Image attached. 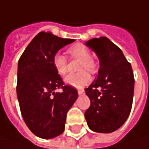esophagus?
Returning a JSON list of instances; mask_svg holds the SVG:
<instances>
[{
    "mask_svg": "<svg viewBox=\"0 0 149 149\" xmlns=\"http://www.w3.org/2000/svg\"><path fill=\"white\" fill-rule=\"evenodd\" d=\"M77 93H78V95H83V94H84V89H78Z\"/></svg>",
    "mask_w": 149,
    "mask_h": 149,
    "instance_id": "obj_1",
    "label": "esophagus"
}]
</instances>
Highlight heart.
Instances as JSON below:
<instances>
[{"label": "heart", "instance_id": "obj_1", "mask_svg": "<svg viewBox=\"0 0 149 149\" xmlns=\"http://www.w3.org/2000/svg\"><path fill=\"white\" fill-rule=\"evenodd\" d=\"M69 54L76 59L81 60L78 70L81 71L77 73L67 75L64 81L66 84L75 88H83L87 85L91 80V77L88 72L82 71L87 70L91 73H95L97 69L95 62L91 59V53L87 47L83 44H76L68 49ZM53 65L56 72L61 76L67 72V61L66 58L61 53H56L53 56Z\"/></svg>", "mask_w": 149, "mask_h": 149}]
</instances>
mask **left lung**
I'll use <instances>...</instances> for the list:
<instances>
[{"label":"left lung","instance_id":"left-lung-1","mask_svg":"<svg viewBox=\"0 0 149 149\" xmlns=\"http://www.w3.org/2000/svg\"><path fill=\"white\" fill-rule=\"evenodd\" d=\"M98 56L97 78L85 88L90 106L85 118L90 130L111 133L128 118L133 102L135 79L130 64L123 52L108 38L101 36L86 42Z\"/></svg>","mask_w":149,"mask_h":149}]
</instances>
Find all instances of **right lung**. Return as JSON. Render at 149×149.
Returning a JSON list of instances; mask_svg holds the SVG:
<instances>
[{"mask_svg":"<svg viewBox=\"0 0 149 149\" xmlns=\"http://www.w3.org/2000/svg\"><path fill=\"white\" fill-rule=\"evenodd\" d=\"M74 39L50 32L36 35L18 63L17 95L22 117L36 136L51 139L65 130L66 114L77 98V91L65 85L53 65V56ZM61 88V92H56Z\"/></svg>","mask_w":149,"mask_h":149,"instance_id":"1","label":"right lung"}]
</instances>
